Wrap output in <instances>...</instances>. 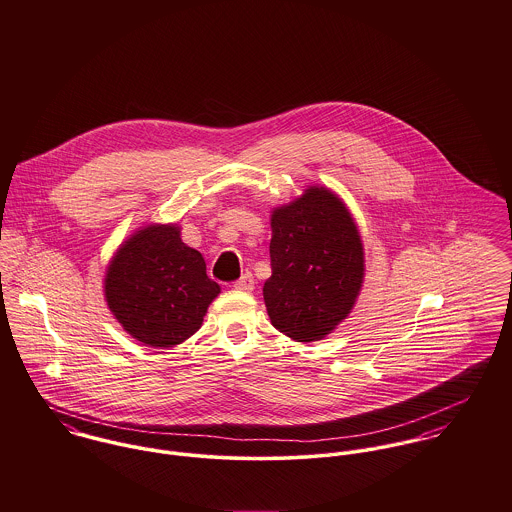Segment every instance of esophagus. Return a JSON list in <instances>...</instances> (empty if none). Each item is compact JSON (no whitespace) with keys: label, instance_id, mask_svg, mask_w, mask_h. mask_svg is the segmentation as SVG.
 <instances>
[{"label":"esophagus","instance_id":"obj_1","mask_svg":"<svg viewBox=\"0 0 512 512\" xmlns=\"http://www.w3.org/2000/svg\"><path fill=\"white\" fill-rule=\"evenodd\" d=\"M237 290H243V292H249V290H253V286H255V279H253V275L251 273H245L241 279H237L235 284H233Z\"/></svg>","mask_w":512,"mask_h":512}]
</instances>
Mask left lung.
<instances>
[{
  "mask_svg": "<svg viewBox=\"0 0 512 512\" xmlns=\"http://www.w3.org/2000/svg\"><path fill=\"white\" fill-rule=\"evenodd\" d=\"M263 286L271 324L296 341L328 336L351 312L363 283V245L340 198L312 186L277 208Z\"/></svg>",
  "mask_w": 512,
  "mask_h": 512,
  "instance_id": "1",
  "label": "left lung"
}]
</instances>
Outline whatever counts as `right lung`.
I'll return each instance as SVG.
<instances>
[{"label": "right lung", "instance_id": "obj_1", "mask_svg": "<svg viewBox=\"0 0 512 512\" xmlns=\"http://www.w3.org/2000/svg\"><path fill=\"white\" fill-rule=\"evenodd\" d=\"M220 284L206 275L204 257L182 243L176 226H149L129 237L106 275V300L133 338L172 347L200 330Z\"/></svg>", "mask_w": 512, "mask_h": 512}]
</instances>
